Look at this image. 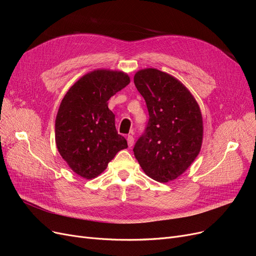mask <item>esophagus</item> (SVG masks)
<instances>
[{
    "mask_svg": "<svg viewBox=\"0 0 256 256\" xmlns=\"http://www.w3.org/2000/svg\"><path fill=\"white\" fill-rule=\"evenodd\" d=\"M127 142H128V146L129 147H131L134 145V136H130V134H128V136H127Z\"/></svg>",
    "mask_w": 256,
    "mask_h": 256,
    "instance_id": "esophagus-1",
    "label": "esophagus"
}]
</instances>
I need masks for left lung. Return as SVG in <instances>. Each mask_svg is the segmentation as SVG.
<instances>
[{
  "instance_id": "left-lung-1",
  "label": "left lung",
  "mask_w": 256,
  "mask_h": 256,
  "mask_svg": "<svg viewBox=\"0 0 256 256\" xmlns=\"http://www.w3.org/2000/svg\"><path fill=\"white\" fill-rule=\"evenodd\" d=\"M134 81L150 114L145 134L134 145V157L152 180H174L192 164L202 147L198 104L180 80L156 68L136 72Z\"/></svg>"
}]
</instances>
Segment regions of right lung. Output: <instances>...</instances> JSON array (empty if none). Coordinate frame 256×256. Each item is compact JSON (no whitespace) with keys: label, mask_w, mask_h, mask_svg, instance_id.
Listing matches in <instances>:
<instances>
[{"label":"right lung","mask_w":256,"mask_h":256,"mask_svg":"<svg viewBox=\"0 0 256 256\" xmlns=\"http://www.w3.org/2000/svg\"><path fill=\"white\" fill-rule=\"evenodd\" d=\"M130 83L118 70L85 74L62 99L56 118V143L68 166L85 180L102 174L120 150L128 147L118 134L109 100Z\"/></svg>","instance_id":"1"}]
</instances>
